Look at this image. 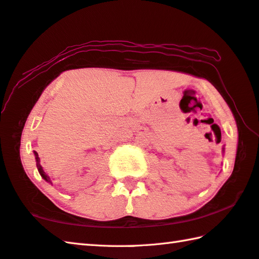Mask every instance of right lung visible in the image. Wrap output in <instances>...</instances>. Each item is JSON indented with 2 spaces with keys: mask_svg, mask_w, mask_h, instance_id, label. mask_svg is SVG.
Listing matches in <instances>:
<instances>
[{
  "mask_svg": "<svg viewBox=\"0 0 259 259\" xmlns=\"http://www.w3.org/2000/svg\"><path fill=\"white\" fill-rule=\"evenodd\" d=\"M34 156H35V160H37V167H38V170H39V173H40V175H41L44 179L47 181V182H49V183H52V182H50V180H49V176L45 173V170L42 169V167H41V165L39 164V161H40V159H39V156H38V153L37 151H34Z\"/></svg>",
  "mask_w": 259,
  "mask_h": 259,
  "instance_id": "obj_1",
  "label": "right lung"
}]
</instances>
